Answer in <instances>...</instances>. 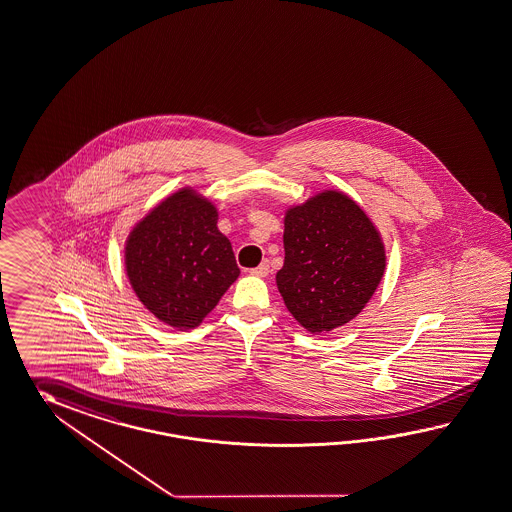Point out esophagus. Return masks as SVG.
Segmentation results:
<instances>
[{
    "mask_svg": "<svg viewBox=\"0 0 512 512\" xmlns=\"http://www.w3.org/2000/svg\"><path fill=\"white\" fill-rule=\"evenodd\" d=\"M268 274H270V264H268V261L261 262L257 268L251 270V275H257V277H266Z\"/></svg>",
    "mask_w": 512,
    "mask_h": 512,
    "instance_id": "34e87169",
    "label": "esophagus"
}]
</instances>
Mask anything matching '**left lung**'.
Returning a JSON list of instances; mask_svg holds the SVG:
<instances>
[{"mask_svg":"<svg viewBox=\"0 0 512 512\" xmlns=\"http://www.w3.org/2000/svg\"><path fill=\"white\" fill-rule=\"evenodd\" d=\"M285 264L275 275L290 314L311 333L348 324L385 274V246L366 212L325 190L285 214Z\"/></svg>","mask_w":512,"mask_h":512,"instance_id":"8db88e82","label":"left lung"}]
</instances>
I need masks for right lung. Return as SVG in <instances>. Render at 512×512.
Instances as JSON below:
<instances>
[{
	"label": "right lung",
	"mask_w": 512,
	"mask_h": 512,
	"mask_svg": "<svg viewBox=\"0 0 512 512\" xmlns=\"http://www.w3.org/2000/svg\"><path fill=\"white\" fill-rule=\"evenodd\" d=\"M218 211L181 188L148 212L125 242V272L138 300L166 325L194 329L237 281L231 242Z\"/></svg>",
	"instance_id": "obj_1"
}]
</instances>
